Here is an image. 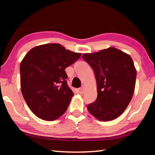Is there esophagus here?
Here are the masks:
<instances>
[{
	"mask_svg": "<svg viewBox=\"0 0 155 155\" xmlns=\"http://www.w3.org/2000/svg\"><path fill=\"white\" fill-rule=\"evenodd\" d=\"M78 93H79L80 94H84V92H85V86L83 85L81 88H78Z\"/></svg>",
	"mask_w": 155,
	"mask_h": 155,
	"instance_id": "esophagus-1",
	"label": "esophagus"
}]
</instances>
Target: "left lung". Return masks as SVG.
Returning a JSON list of instances; mask_svg holds the SVG:
<instances>
[{"label":"left lung","instance_id":"1","mask_svg":"<svg viewBox=\"0 0 155 155\" xmlns=\"http://www.w3.org/2000/svg\"><path fill=\"white\" fill-rule=\"evenodd\" d=\"M83 58L95 74L98 96L87 105L90 114L101 121L119 117L127 109L134 92L136 70L129 54L110 47Z\"/></svg>","mask_w":155,"mask_h":155}]
</instances>
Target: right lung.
I'll return each instance as SVG.
<instances>
[{
	"mask_svg": "<svg viewBox=\"0 0 155 155\" xmlns=\"http://www.w3.org/2000/svg\"><path fill=\"white\" fill-rule=\"evenodd\" d=\"M81 56L59 44L40 45L27 52L20 67L21 91L36 116L53 121L66 111L74 94L65 69Z\"/></svg>",
	"mask_w": 155,
	"mask_h": 155,
	"instance_id": "right-lung-1",
	"label": "right lung"
}]
</instances>
